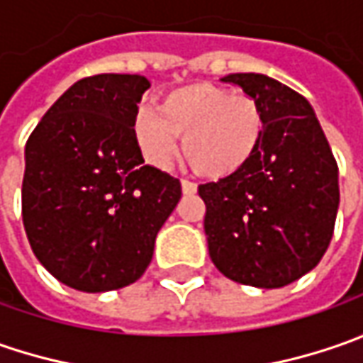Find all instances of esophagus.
<instances>
[{
  "label": "esophagus",
  "mask_w": 363,
  "mask_h": 363,
  "mask_svg": "<svg viewBox=\"0 0 363 363\" xmlns=\"http://www.w3.org/2000/svg\"><path fill=\"white\" fill-rule=\"evenodd\" d=\"M182 191H184L186 196H191V194H196V191H198V186H196L194 182L182 179Z\"/></svg>",
  "instance_id": "1"
}]
</instances>
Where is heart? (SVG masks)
<instances>
[{
    "mask_svg": "<svg viewBox=\"0 0 363 363\" xmlns=\"http://www.w3.org/2000/svg\"><path fill=\"white\" fill-rule=\"evenodd\" d=\"M264 133V117L246 92H232L212 82H194L167 91L160 113L139 108L133 119V137L151 165L165 169L177 151L196 174L222 179L242 172L257 155Z\"/></svg>",
    "mask_w": 363,
    "mask_h": 363,
    "instance_id": "b5f03b06",
    "label": "heart"
}]
</instances>
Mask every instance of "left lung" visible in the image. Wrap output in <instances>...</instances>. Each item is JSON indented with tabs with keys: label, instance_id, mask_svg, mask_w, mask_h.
I'll return each mask as SVG.
<instances>
[{
	"label": "left lung",
	"instance_id": "1",
	"mask_svg": "<svg viewBox=\"0 0 363 363\" xmlns=\"http://www.w3.org/2000/svg\"><path fill=\"white\" fill-rule=\"evenodd\" d=\"M220 80L257 101L264 133L242 172L198 188L210 258L230 281L279 289L315 269L328 250L340 206L337 163L299 92L255 72Z\"/></svg>",
	"mask_w": 363,
	"mask_h": 363
}]
</instances>
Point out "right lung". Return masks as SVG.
<instances>
[{"mask_svg": "<svg viewBox=\"0 0 363 363\" xmlns=\"http://www.w3.org/2000/svg\"><path fill=\"white\" fill-rule=\"evenodd\" d=\"M149 86L139 74L82 78L26 143L23 228L44 269L77 291L135 283L182 198L179 179L145 165L133 137Z\"/></svg>", "mask_w": 363, "mask_h": 363, "instance_id": "add662e5", "label": "right lung"}]
</instances>
